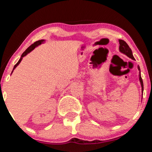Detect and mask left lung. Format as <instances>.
I'll return each instance as SVG.
<instances>
[{
    "mask_svg": "<svg viewBox=\"0 0 152 152\" xmlns=\"http://www.w3.org/2000/svg\"><path fill=\"white\" fill-rule=\"evenodd\" d=\"M119 50L121 53H124V54H125L127 56H128L129 58H132V60H135L134 57H133V53H132V50H131V48H129V46L127 45V43H126L125 41H123L122 39H119ZM138 68V70H140V81L141 82V89H142V92L143 91V80H142V78H141V72H140V66H137Z\"/></svg>",
    "mask_w": 152,
    "mask_h": 152,
    "instance_id": "obj_1",
    "label": "left lung"
}]
</instances>
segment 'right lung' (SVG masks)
Masks as SVG:
<instances>
[{"label":"right lung","instance_id":"add662e5","mask_svg":"<svg viewBox=\"0 0 152 152\" xmlns=\"http://www.w3.org/2000/svg\"><path fill=\"white\" fill-rule=\"evenodd\" d=\"M43 42H44V40H39V41H37V42H35L34 43H33V44L31 45H30L29 48H28L26 50H25L23 53V54L21 55V57H20V58L19 59V61H18V62L15 64V66H14V68H13V70H12V72H13V70H15V68H16V67L19 65V64H20V61L22 60V59H23V58L24 57V56H26L27 53H29V52H31V51L33 50H34L35 49V47H37V46H38L39 45H40V44H42V43H43ZM11 73V74H12Z\"/></svg>","mask_w":152,"mask_h":152}]
</instances>
